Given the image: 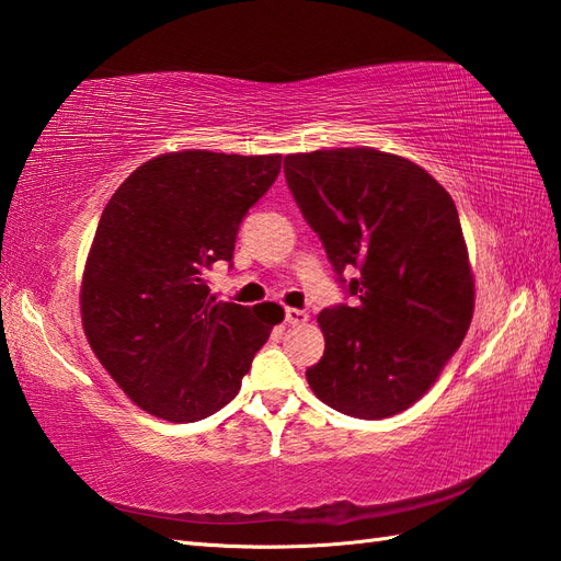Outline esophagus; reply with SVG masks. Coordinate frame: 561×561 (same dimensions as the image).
I'll list each match as a JSON object with an SVG mask.
<instances>
[{"label": "esophagus", "instance_id": "esophagus-1", "mask_svg": "<svg viewBox=\"0 0 561 561\" xmlns=\"http://www.w3.org/2000/svg\"><path fill=\"white\" fill-rule=\"evenodd\" d=\"M285 321H288L290 327H302V323L309 321V314L305 312V309L288 307V309H285Z\"/></svg>", "mask_w": 561, "mask_h": 561}]
</instances>
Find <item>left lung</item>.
Segmentation results:
<instances>
[{
	"instance_id": "1",
	"label": "left lung",
	"mask_w": 561,
	"mask_h": 561,
	"mask_svg": "<svg viewBox=\"0 0 561 561\" xmlns=\"http://www.w3.org/2000/svg\"><path fill=\"white\" fill-rule=\"evenodd\" d=\"M283 170L339 280L357 297L317 317L327 347L307 381L343 415L401 413L437 381L476 307L454 198L413 160L367 146L293 153Z\"/></svg>"
}]
</instances>
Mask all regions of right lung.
<instances>
[{"label": "right lung", "instance_id": "1", "mask_svg": "<svg viewBox=\"0 0 561 561\" xmlns=\"http://www.w3.org/2000/svg\"><path fill=\"white\" fill-rule=\"evenodd\" d=\"M283 156L163 153L107 202L85 259L81 321L95 357L146 413L196 422L228 405L283 307L218 302L206 273Z\"/></svg>", "mask_w": 561, "mask_h": 561}]
</instances>
